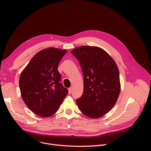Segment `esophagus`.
<instances>
[{
    "label": "esophagus",
    "mask_w": 151,
    "mask_h": 151,
    "mask_svg": "<svg viewBox=\"0 0 151 151\" xmlns=\"http://www.w3.org/2000/svg\"><path fill=\"white\" fill-rule=\"evenodd\" d=\"M72 88L70 87L69 88V94H70L72 93Z\"/></svg>",
    "instance_id": "34e87169"
}]
</instances>
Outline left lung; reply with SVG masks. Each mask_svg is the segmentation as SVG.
<instances>
[{
	"label": "left lung",
	"mask_w": 151,
	"mask_h": 151,
	"mask_svg": "<svg viewBox=\"0 0 151 151\" xmlns=\"http://www.w3.org/2000/svg\"><path fill=\"white\" fill-rule=\"evenodd\" d=\"M71 53L79 61L83 76V91L76 103L91 118L108 112L120 93L119 72L112 57L103 50L89 46L75 48Z\"/></svg>",
	"instance_id": "8db88e82"
}]
</instances>
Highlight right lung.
<instances>
[{"label": "right lung", "mask_w": 151, "mask_h": 151, "mask_svg": "<svg viewBox=\"0 0 151 151\" xmlns=\"http://www.w3.org/2000/svg\"><path fill=\"white\" fill-rule=\"evenodd\" d=\"M67 51L55 48L43 50L30 61L19 76V85L25 104L41 117L54 115L68 95L57 70Z\"/></svg>", "instance_id": "right-lung-1"}]
</instances>
